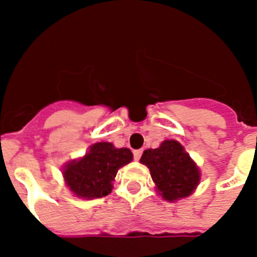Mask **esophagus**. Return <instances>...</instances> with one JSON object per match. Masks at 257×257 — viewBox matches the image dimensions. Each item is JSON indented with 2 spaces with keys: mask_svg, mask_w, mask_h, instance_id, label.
<instances>
[{
  "mask_svg": "<svg viewBox=\"0 0 257 257\" xmlns=\"http://www.w3.org/2000/svg\"><path fill=\"white\" fill-rule=\"evenodd\" d=\"M142 153H143L142 150H136V151H134V152H133L134 160H136V161H138V160H140V158H141V156H142Z\"/></svg>",
  "mask_w": 257,
  "mask_h": 257,
  "instance_id": "1",
  "label": "esophagus"
}]
</instances>
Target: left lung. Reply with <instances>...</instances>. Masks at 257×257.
I'll return each mask as SVG.
<instances>
[{
    "label": "left lung",
    "mask_w": 257,
    "mask_h": 257,
    "mask_svg": "<svg viewBox=\"0 0 257 257\" xmlns=\"http://www.w3.org/2000/svg\"><path fill=\"white\" fill-rule=\"evenodd\" d=\"M140 162L148 167L158 195L166 201L188 198L200 183L198 165L175 140L164 141L155 150H146Z\"/></svg>",
    "instance_id": "obj_1"
}]
</instances>
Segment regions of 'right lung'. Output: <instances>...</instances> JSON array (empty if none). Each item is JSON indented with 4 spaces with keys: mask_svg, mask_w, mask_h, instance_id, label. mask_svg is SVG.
Returning <instances> with one entry per match:
<instances>
[{
    "mask_svg": "<svg viewBox=\"0 0 257 257\" xmlns=\"http://www.w3.org/2000/svg\"><path fill=\"white\" fill-rule=\"evenodd\" d=\"M132 160L129 148H116L109 142L93 143L85 156L64 165V184L77 198H102L111 193L117 170Z\"/></svg>",
    "mask_w": 257,
    "mask_h": 257,
    "instance_id": "obj_1",
    "label": "right lung"
}]
</instances>
